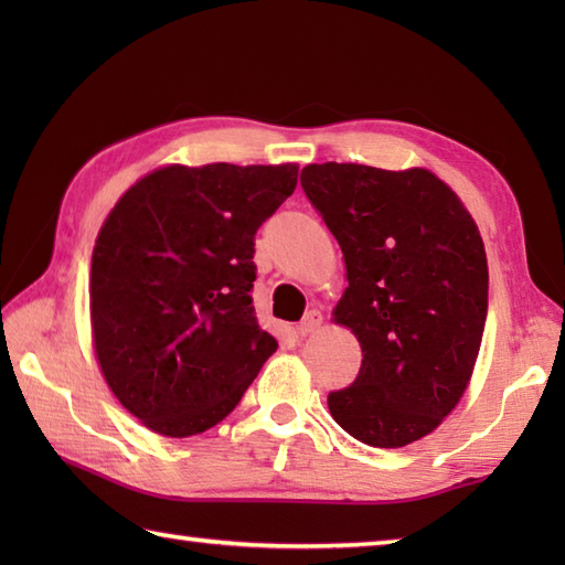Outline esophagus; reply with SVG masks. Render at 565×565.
Masks as SVG:
<instances>
[{
    "mask_svg": "<svg viewBox=\"0 0 565 565\" xmlns=\"http://www.w3.org/2000/svg\"><path fill=\"white\" fill-rule=\"evenodd\" d=\"M320 326H322V313H320V310H308V313L303 316V320L298 322V332L310 334V332H316Z\"/></svg>",
    "mask_w": 565,
    "mask_h": 565,
    "instance_id": "34e87169",
    "label": "esophagus"
}]
</instances>
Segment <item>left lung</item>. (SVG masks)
<instances>
[{
	"mask_svg": "<svg viewBox=\"0 0 565 565\" xmlns=\"http://www.w3.org/2000/svg\"><path fill=\"white\" fill-rule=\"evenodd\" d=\"M308 201L338 239L347 291L334 320L362 344L352 386L330 415L369 447L429 435L466 391L488 316L481 233L454 191L427 170L308 164Z\"/></svg>",
	"mask_w": 565,
	"mask_h": 565,
	"instance_id": "left-lung-1",
	"label": "left lung"
}]
</instances>
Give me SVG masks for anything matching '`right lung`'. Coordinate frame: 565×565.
<instances>
[{"label": "right lung", "instance_id": "right-lung-1", "mask_svg": "<svg viewBox=\"0 0 565 565\" xmlns=\"http://www.w3.org/2000/svg\"><path fill=\"white\" fill-rule=\"evenodd\" d=\"M296 184V164H172L130 186L102 225L94 350L116 398L158 435L218 425L279 347L252 306V257Z\"/></svg>", "mask_w": 565, "mask_h": 565}]
</instances>
